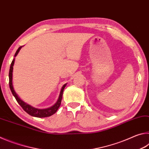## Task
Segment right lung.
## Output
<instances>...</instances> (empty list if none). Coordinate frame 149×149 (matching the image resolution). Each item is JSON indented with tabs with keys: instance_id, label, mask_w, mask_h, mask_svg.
Masks as SVG:
<instances>
[{
	"instance_id": "obj_1",
	"label": "right lung",
	"mask_w": 149,
	"mask_h": 149,
	"mask_svg": "<svg viewBox=\"0 0 149 149\" xmlns=\"http://www.w3.org/2000/svg\"><path fill=\"white\" fill-rule=\"evenodd\" d=\"M22 47H19L18 49L17 50V51L14 55V58L12 60L11 63L10 68V71H9V86L10 88V90L12 91V95H14L15 99L17 100V102H18V104L21 106L22 108L26 111L27 114L31 115V116L33 117H37V118H45V117H49L50 116L53 115L56 112V111L58 109L60 104H61L62 99V95H63V91H64V89L65 87L66 86L67 84H64L63 85L61 91H60V95L58 99L56 102L55 103L54 105H52V107L47 108H43V109H40V108H35L32 106L27 104L26 102H24L20 98L18 97V95H17V93L15 92L13 87V84H12V72H13V66L14 64V61H15V57H16L18 52H19V50L22 49Z\"/></svg>"
}]
</instances>
